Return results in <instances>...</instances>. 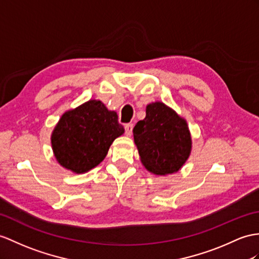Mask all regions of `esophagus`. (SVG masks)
I'll list each match as a JSON object with an SVG mask.
<instances>
[{
    "instance_id": "esophagus-1",
    "label": "esophagus",
    "mask_w": 259,
    "mask_h": 259,
    "mask_svg": "<svg viewBox=\"0 0 259 259\" xmlns=\"http://www.w3.org/2000/svg\"><path fill=\"white\" fill-rule=\"evenodd\" d=\"M125 134L127 135V136H131L132 135V133H133V127H134V125L132 124V123H128V124H125Z\"/></svg>"
}]
</instances>
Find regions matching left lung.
<instances>
[{"mask_svg":"<svg viewBox=\"0 0 259 259\" xmlns=\"http://www.w3.org/2000/svg\"><path fill=\"white\" fill-rule=\"evenodd\" d=\"M133 134L142 163L155 175L177 172L190 156L187 121L162 102L146 106V117L137 122Z\"/></svg>","mask_w":259,"mask_h":259,"instance_id":"left-lung-1","label":"left lung"}]
</instances>
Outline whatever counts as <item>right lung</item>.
Here are the masks:
<instances>
[{
    "instance_id": "add662e5",
    "label": "right lung",
    "mask_w": 259,
    "mask_h": 259,
    "mask_svg": "<svg viewBox=\"0 0 259 259\" xmlns=\"http://www.w3.org/2000/svg\"><path fill=\"white\" fill-rule=\"evenodd\" d=\"M116 112L90 100L65 112L52 134L57 161L74 174H83L102 161L115 138L123 135Z\"/></svg>"
}]
</instances>
